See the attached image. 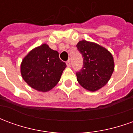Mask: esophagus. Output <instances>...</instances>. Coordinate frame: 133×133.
<instances>
[{
	"instance_id": "esophagus-1",
	"label": "esophagus",
	"mask_w": 133,
	"mask_h": 133,
	"mask_svg": "<svg viewBox=\"0 0 133 133\" xmlns=\"http://www.w3.org/2000/svg\"><path fill=\"white\" fill-rule=\"evenodd\" d=\"M66 65L68 67L70 66V65H71V62H70V60H68V61L66 62Z\"/></svg>"
}]
</instances>
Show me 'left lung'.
Listing matches in <instances>:
<instances>
[{"label": "left lung", "instance_id": "left-lung-1", "mask_svg": "<svg viewBox=\"0 0 133 133\" xmlns=\"http://www.w3.org/2000/svg\"><path fill=\"white\" fill-rule=\"evenodd\" d=\"M76 47L83 58V68L76 72L77 80L85 89L96 91L105 85L113 72L112 55L103 47L86 41H80Z\"/></svg>", "mask_w": 133, "mask_h": 133}]
</instances>
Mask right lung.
Masks as SVG:
<instances>
[{
    "label": "right lung",
    "mask_w": 133,
    "mask_h": 133,
    "mask_svg": "<svg viewBox=\"0 0 133 133\" xmlns=\"http://www.w3.org/2000/svg\"><path fill=\"white\" fill-rule=\"evenodd\" d=\"M66 64L58 51L46 44L35 48L25 56L21 65L22 77L31 88L47 92L56 85Z\"/></svg>",
    "instance_id": "right-lung-1"
}]
</instances>
